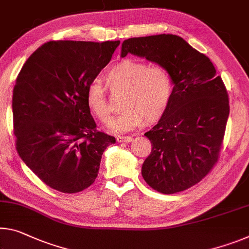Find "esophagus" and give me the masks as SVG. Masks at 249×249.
Here are the masks:
<instances>
[{
  "label": "esophagus",
  "instance_id": "1",
  "mask_svg": "<svg viewBox=\"0 0 249 249\" xmlns=\"http://www.w3.org/2000/svg\"><path fill=\"white\" fill-rule=\"evenodd\" d=\"M117 142H120V143H131L133 141V137L132 136H118L117 137Z\"/></svg>",
  "mask_w": 249,
  "mask_h": 249
}]
</instances>
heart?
<instances>
[{
  "label": "heart",
  "mask_w": 249,
  "mask_h": 249,
  "mask_svg": "<svg viewBox=\"0 0 249 249\" xmlns=\"http://www.w3.org/2000/svg\"><path fill=\"white\" fill-rule=\"evenodd\" d=\"M110 89L124 90L122 108L109 129L125 133L145 123L159 121L166 112L173 97L174 84L171 74L161 65L127 58L112 66L105 74ZM86 104L98 120L108 122L109 112L105 90L100 82L90 83L86 90Z\"/></svg>",
  "instance_id": "b5f03b06"
}]
</instances>
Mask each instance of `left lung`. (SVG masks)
<instances>
[{
	"label": "left lung",
	"instance_id": "8db88e82",
	"mask_svg": "<svg viewBox=\"0 0 249 249\" xmlns=\"http://www.w3.org/2000/svg\"><path fill=\"white\" fill-rule=\"evenodd\" d=\"M127 54L164 66L174 84L167 110L145 133L152 152L144 160L142 176L163 194L185 191L202 180L218 160L230 115L222 77L206 55L177 35L125 39L121 56Z\"/></svg>",
	"mask_w": 249,
	"mask_h": 249
}]
</instances>
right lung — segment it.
Instances as JSON below:
<instances>
[{
	"label": "right lung",
	"mask_w": 249,
	"mask_h": 249,
	"mask_svg": "<svg viewBox=\"0 0 249 249\" xmlns=\"http://www.w3.org/2000/svg\"><path fill=\"white\" fill-rule=\"evenodd\" d=\"M120 41H51L27 58L13 89L17 151L47 186L78 193L97 177L115 137L96 131L86 90Z\"/></svg>",
	"instance_id": "1"
}]
</instances>
